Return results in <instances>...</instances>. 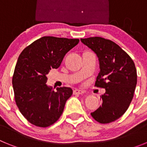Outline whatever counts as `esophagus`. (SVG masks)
I'll return each instance as SVG.
<instances>
[{"label":"esophagus","mask_w":147,"mask_h":147,"mask_svg":"<svg viewBox=\"0 0 147 147\" xmlns=\"http://www.w3.org/2000/svg\"><path fill=\"white\" fill-rule=\"evenodd\" d=\"M83 93H85L84 90H81L78 89H75L74 90V94H83Z\"/></svg>","instance_id":"obj_1"}]
</instances>
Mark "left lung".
<instances>
[{"instance_id": "8db88e82", "label": "left lung", "mask_w": 147, "mask_h": 147, "mask_svg": "<svg viewBox=\"0 0 147 147\" xmlns=\"http://www.w3.org/2000/svg\"><path fill=\"white\" fill-rule=\"evenodd\" d=\"M96 54L100 71L95 86L105 88L102 105L91 113L101 124L119 119L129 107L137 84V71L131 57L117 44L100 37L81 39Z\"/></svg>"}]
</instances>
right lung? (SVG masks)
<instances>
[{"mask_svg":"<svg viewBox=\"0 0 147 147\" xmlns=\"http://www.w3.org/2000/svg\"><path fill=\"white\" fill-rule=\"evenodd\" d=\"M80 42L79 39L46 36L35 40L20 54L12 76L15 100L22 115L39 127L57 121L65 102L73 93L71 88L48 86V74L58 68L65 55Z\"/></svg>","mask_w":147,"mask_h":147,"instance_id":"obj_1","label":"right lung"}]
</instances>
